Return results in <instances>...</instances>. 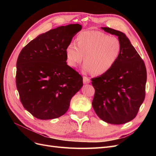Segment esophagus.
<instances>
[{"instance_id":"esophagus-1","label":"esophagus","mask_w":156,"mask_h":156,"mask_svg":"<svg viewBox=\"0 0 156 156\" xmlns=\"http://www.w3.org/2000/svg\"><path fill=\"white\" fill-rule=\"evenodd\" d=\"M90 83V80L87 77H83V83L84 84H88Z\"/></svg>"}]
</instances>
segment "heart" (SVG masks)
I'll list each match as a JSON object with an SVG mask.
<instances>
[{"mask_svg": "<svg viewBox=\"0 0 156 156\" xmlns=\"http://www.w3.org/2000/svg\"><path fill=\"white\" fill-rule=\"evenodd\" d=\"M76 41L77 45L71 43L66 47L67 62L69 66L76 67L84 58L83 69L85 73L102 75L108 72L121 53L120 40L101 31H83L77 35Z\"/></svg>", "mask_w": 156, "mask_h": 156, "instance_id": "b5f03b06", "label": "heart"}]
</instances>
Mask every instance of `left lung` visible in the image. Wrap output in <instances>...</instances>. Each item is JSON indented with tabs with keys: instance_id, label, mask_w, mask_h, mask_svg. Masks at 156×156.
<instances>
[{
	"instance_id": "8db88e82",
	"label": "left lung",
	"mask_w": 156,
	"mask_h": 156,
	"mask_svg": "<svg viewBox=\"0 0 156 156\" xmlns=\"http://www.w3.org/2000/svg\"><path fill=\"white\" fill-rule=\"evenodd\" d=\"M101 29L117 36L122 49L114 66L91 79L95 89L92 107L99 118L107 123L123 124L135 119L144 101L146 69L124 33L108 27Z\"/></svg>"
}]
</instances>
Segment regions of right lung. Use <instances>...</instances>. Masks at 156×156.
I'll return each mask as SVG.
<instances>
[{"instance_id":"obj_1","label":"right lung","mask_w":156,"mask_h":156,"mask_svg":"<svg viewBox=\"0 0 156 156\" xmlns=\"http://www.w3.org/2000/svg\"><path fill=\"white\" fill-rule=\"evenodd\" d=\"M82 29L61 26L37 36L19 55L16 86L25 109L40 120L64 115L72 97L83 87V77L66 62V49Z\"/></svg>"}]
</instances>
